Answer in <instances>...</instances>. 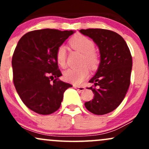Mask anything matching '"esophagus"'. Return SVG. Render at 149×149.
Returning <instances> with one entry per match:
<instances>
[{"label": "esophagus", "mask_w": 149, "mask_h": 149, "mask_svg": "<svg viewBox=\"0 0 149 149\" xmlns=\"http://www.w3.org/2000/svg\"><path fill=\"white\" fill-rule=\"evenodd\" d=\"M74 88H76V89L79 90V91H83L85 90V87H84V86H74Z\"/></svg>", "instance_id": "obj_1"}]
</instances>
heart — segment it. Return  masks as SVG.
Returning <instances> with one entry per match:
<instances>
[{"label":"heart","instance_id":"obj_1","mask_svg":"<svg viewBox=\"0 0 149 149\" xmlns=\"http://www.w3.org/2000/svg\"><path fill=\"white\" fill-rule=\"evenodd\" d=\"M70 45L76 50L83 54L81 64L84 65L79 68H69L64 72V79L66 81L73 84H80L88 76V65L91 70L98 67L100 57L96 52L95 44L91 40L84 35H77L70 40ZM55 58L58 65L62 68L66 66L67 51L64 45H60L55 53Z\"/></svg>","mask_w":149,"mask_h":149}]
</instances>
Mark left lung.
I'll return each mask as SVG.
<instances>
[{
  "instance_id": "8db88e82",
  "label": "left lung",
  "mask_w": 149,
  "mask_h": 149,
  "mask_svg": "<svg viewBox=\"0 0 149 149\" xmlns=\"http://www.w3.org/2000/svg\"><path fill=\"white\" fill-rule=\"evenodd\" d=\"M100 48L101 62L88 88L94 98L84 104L91 113L102 115L115 110L124 100L130 82L132 56L124 39L118 33L103 29H81Z\"/></svg>"
}]
</instances>
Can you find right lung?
Masks as SVG:
<instances>
[{"instance_id": "1", "label": "right lung", "mask_w": 149, "mask_h": 149, "mask_svg": "<svg viewBox=\"0 0 149 149\" xmlns=\"http://www.w3.org/2000/svg\"><path fill=\"white\" fill-rule=\"evenodd\" d=\"M73 31L52 29L29 31L19 40L12 57L13 81L26 107L40 115L58 110L71 84L62 81L55 58L58 47Z\"/></svg>"}]
</instances>
